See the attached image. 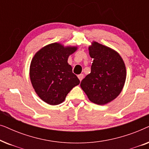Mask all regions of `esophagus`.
<instances>
[{"instance_id": "34e87169", "label": "esophagus", "mask_w": 149, "mask_h": 149, "mask_svg": "<svg viewBox=\"0 0 149 149\" xmlns=\"http://www.w3.org/2000/svg\"><path fill=\"white\" fill-rule=\"evenodd\" d=\"M78 78L79 79V80H80V81H82V79L84 78V75H83V74H79L78 75Z\"/></svg>"}]
</instances>
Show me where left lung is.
Segmentation results:
<instances>
[{"instance_id":"8db88e82","label":"left lung","mask_w":149,"mask_h":149,"mask_svg":"<svg viewBox=\"0 0 149 149\" xmlns=\"http://www.w3.org/2000/svg\"><path fill=\"white\" fill-rule=\"evenodd\" d=\"M89 54L93 59L91 72L81 82L91 102L104 105L115 100L121 92L126 79L123 60L115 50L93 41Z\"/></svg>"}]
</instances>
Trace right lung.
<instances>
[{
  "mask_svg": "<svg viewBox=\"0 0 149 149\" xmlns=\"http://www.w3.org/2000/svg\"><path fill=\"white\" fill-rule=\"evenodd\" d=\"M77 49L54 42L42 47L32 58L30 81L38 96L48 104L63 102L71 89L80 83L68 63V57Z\"/></svg>",
  "mask_w": 149,
  "mask_h": 149,
  "instance_id": "obj_1",
  "label": "right lung"
}]
</instances>
